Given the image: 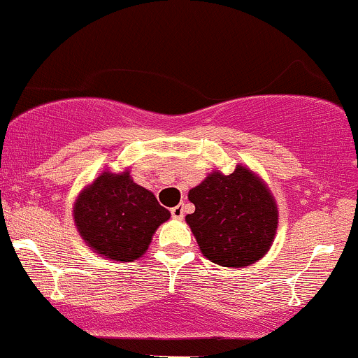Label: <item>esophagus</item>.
I'll list each match as a JSON object with an SVG mask.
<instances>
[{
  "mask_svg": "<svg viewBox=\"0 0 358 358\" xmlns=\"http://www.w3.org/2000/svg\"><path fill=\"white\" fill-rule=\"evenodd\" d=\"M183 215H185V208H183V205H176V207H173L171 208V217H173V219H183Z\"/></svg>",
  "mask_w": 358,
  "mask_h": 358,
  "instance_id": "esophagus-1",
  "label": "esophagus"
}]
</instances>
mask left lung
Returning a JSON list of instances; mask_svg holds the SVG:
<instances>
[{"label": "left lung", "mask_w": 358, "mask_h": 358, "mask_svg": "<svg viewBox=\"0 0 358 358\" xmlns=\"http://www.w3.org/2000/svg\"><path fill=\"white\" fill-rule=\"evenodd\" d=\"M195 212L187 224L208 261L242 268L268 252L278 227V208L266 185L245 166L231 175L219 171L192 188Z\"/></svg>", "instance_id": "left-lung-1"}]
</instances>
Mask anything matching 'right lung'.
Wrapping results in <instances>:
<instances>
[{
    "label": "right lung",
    "mask_w": 358,
    "mask_h": 358,
    "mask_svg": "<svg viewBox=\"0 0 358 358\" xmlns=\"http://www.w3.org/2000/svg\"><path fill=\"white\" fill-rule=\"evenodd\" d=\"M73 219L89 248L113 261L131 262L146 252L170 212L153 193L134 183L127 171H104L76 200Z\"/></svg>",
    "instance_id": "right-lung-1"
}]
</instances>
